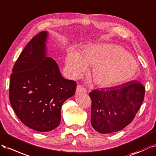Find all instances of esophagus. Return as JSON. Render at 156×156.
<instances>
[{
	"mask_svg": "<svg viewBox=\"0 0 156 156\" xmlns=\"http://www.w3.org/2000/svg\"><path fill=\"white\" fill-rule=\"evenodd\" d=\"M76 93H86L87 91L83 87H82V85H77L76 87Z\"/></svg>",
	"mask_w": 156,
	"mask_h": 156,
	"instance_id": "esophagus-1",
	"label": "esophagus"
}]
</instances>
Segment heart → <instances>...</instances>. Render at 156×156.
<instances>
[{"label":"heart","mask_w":156,"mask_h":156,"mask_svg":"<svg viewBox=\"0 0 156 156\" xmlns=\"http://www.w3.org/2000/svg\"><path fill=\"white\" fill-rule=\"evenodd\" d=\"M66 71L76 78L93 66L89 75L100 87H110L132 80L136 74L138 65L133 57L124 48L112 44H98L85 48L82 57L74 52L65 58Z\"/></svg>","instance_id":"b5f03b06"}]
</instances>
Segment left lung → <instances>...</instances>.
Instances as JSON below:
<instances>
[{
  "label": "left lung",
  "mask_w": 156,
  "mask_h": 156,
  "mask_svg": "<svg viewBox=\"0 0 156 156\" xmlns=\"http://www.w3.org/2000/svg\"><path fill=\"white\" fill-rule=\"evenodd\" d=\"M144 93L145 87L136 80L93 90L89 93L93 128L100 133L122 130L133 120L143 102Z\"/></svg>",
  "instance_id": "left-lung-1"
}]
</instances>
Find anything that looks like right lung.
<instances>
[{"label": "right lung", "mask_w": 156, "mask_h": 156, "mask_svg": "<svg viewBox=\"0 0 156 156\" xmlns=\"http://www.w3.org/2000/svg\"><path fill=\"white\" fill-rule=\"evenodd\" d=\"M47 37L43 31L29 41L14 65L9 82V101L17 117L40 132L58 126L62 104L76 88V83L64 78L56 62L47 56Z\"/></svg>", "instance_id": "right-lung-1"}]
</instances>
